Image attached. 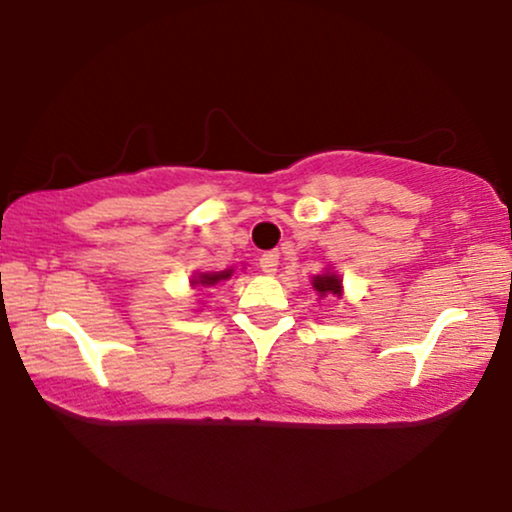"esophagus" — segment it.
Masks as SVG:
<instances>
[{
    "mask_svg": "<svg viewBox=\"0 0 512 512\" xmlns=\"http://www.w3.org/2000/svg\"><path fill=\"white\" fill-rule=\"evenodd\" d=\"M279 267V252H264L260 257V269L264 274H274Z\"/></svg>",
    "mask_w": 512,
    "mask_h": 512,
    "instance_id": "34e87169",
    "label": "esophagus"
}]
</instances>
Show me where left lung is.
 <instances>
[{"label":"left lung","instance_id":"8db88e82","mask_svg":"<svg viewBox=\"0 0 512 512\" xmlns=\"http://www.w3.org/2000/svg\"><path fill=\"white\" fill-rule=\"evenodd\" d=\"M313 289L317 291V296L327 298V296H342V279L339 274L334 272H325V274H317L313 276Z\"/></svg>","mask_w":512,"mask_h":512}]
</instances>
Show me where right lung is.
Returning a JSON list of instances; mask_svg holds the SVG:
<instances>
[{"mask_svg": "<svg viewBox=\"0 0 512 512\" xmlns=\"http://www.w3.org/2000/svg\"><path fill=\"white\" fill-rule=\"evenodd\" d=\"M233 276V269H223V272H202L192 279V286H216L219 281H228Z\"/></svg>", "mask_w": 512, "mask_h": 512, "instance_id": "obj_1", "label": "right lung"}]
</instances>
